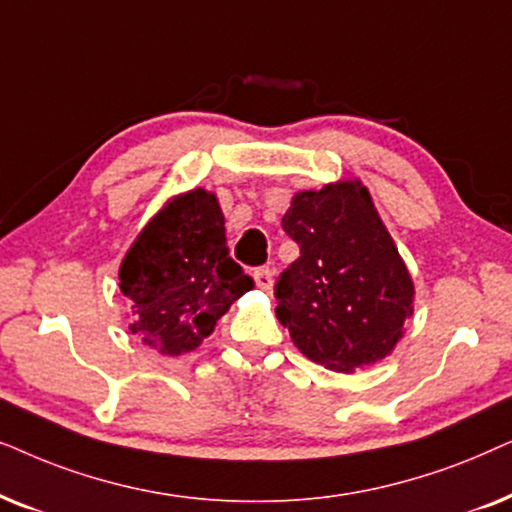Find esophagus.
Returning a JSON list of instances; mask_svg holds the SVG:
<instances>
[{
	"instance_id": "34e87169",
	"label": "esophagus",
	"mask_w": 512,
	"mask_h": 512,
	"mask_svg": "<svg viewBox=\"0 0 512 512\" xmlns=\"http://www.w3.org/2000/svg\"><path fill=\"white\" fill-rule=\"evenodd\" d=\"M255 283L257 288H262L264 292H271V288H274V271H271L269 267H260L255 269Z\"/></svg>"
}]
</instances>
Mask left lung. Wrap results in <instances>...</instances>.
<instances>
[{
    "label": "left lung",
    "instance_id": "8db88e82",
    "mask_svg": "<svg viewBox=\"0 0 512 512\" xmlns=\"http://www.w3.org/2000/svg\"><path fill=\"white\" fill-rule=\"evenodd\" d=\"M299 257L276 283V318L313 363L356 372L386 358L414 313V283L360 180L292 196Z\"/></svg>",
    "mask_w": 512,
    "mask_h": 512
}]
</instances>
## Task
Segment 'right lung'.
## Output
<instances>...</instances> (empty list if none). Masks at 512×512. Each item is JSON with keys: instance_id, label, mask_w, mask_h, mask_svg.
<instances>
[{"instance_id": "1", "label": "right lung", "mask_w": 512, "mask_h": 512, "mask_svg": "<svg viewBox=\"0 0 512 512\" xmlns=\"http://www.w3.org/2000/svg\"><path fill=\"white\" fill-rule=\"evenodd\" d=\"M252 285L229 257L220 201L201 187L168 199L119 267V288L133 302L128 330L170 358L201 346Z\"/></svg>"}]
</instances>
